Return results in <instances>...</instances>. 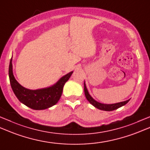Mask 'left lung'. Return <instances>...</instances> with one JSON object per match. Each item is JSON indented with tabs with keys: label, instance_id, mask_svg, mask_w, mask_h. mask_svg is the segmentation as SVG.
<instances>
[{
	"label": "left lung",
	"instance_id": "left-lung-1",
	"mask_svg": "<svg viewBox=\"0 0 150 150\" xmlns=\"http://www.w3.org/2000/svg\"><path fill=\"white\" fill-rule=\"evenodd\" d=\"M84 94L86 98L87 99V100L91 104H92L93 106H94L98 109H100L102 110H105V111H112L114 110H116L117 108H118L120 107H121L122 106H124L125 104H127L129 102V101L130 99H128L127 101H122L120 103H114V104H110V105H107V104H103L100 103L98 101H96L94 100L91 96L89 94L88 92V90L86 88V84L84 83Z\"/></svg>",
	"mask_w": 150,
	"mask_h": 150
}]
</instances>
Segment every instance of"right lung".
Returning a JSON list of instances; mask_svg holds the SVG:
<instances>
[{
    "label": "right lung",
    "instance_id": "right-lung-1",
    "mask_svg": "<svg viewBox=\"0 0 150 150\" xmlns=\"http://www.w3.org/2000/svg\"><path fill=\"white\" fill-rule=\"evenodd\" d=\"M11 62L12 57L9 66V78L11 88L20 102L34 110L46 109L57 104L62 93L64 84L73 73V71L67 73L51 87L36 90H28L22 86L15 79Z\"/></svg>",
    "mask_w": 150,
    "mask_h": 150
}]
</instances>
